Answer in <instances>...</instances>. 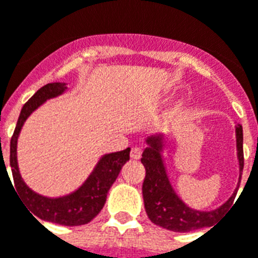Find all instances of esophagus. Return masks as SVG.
Wrapping results in <instances>:
<instances>
[{
    "label": "esophagus",
    "instance_id": "34e87169",
    "mask_svg": "<svg viewBox=\"0 0 258 258\" xmlns=\"http://www.w3.org/2000/svg\"><path fill=\"white\" fill-rule=\"evenodd\" d=\"M141 154H142V150L140 148H137V146H134V148H132L131 150V157L133 159H140L141 158Z\"/></svg>",
    "mask_w": 258,
    "mask_h": 258
}]
</instances>
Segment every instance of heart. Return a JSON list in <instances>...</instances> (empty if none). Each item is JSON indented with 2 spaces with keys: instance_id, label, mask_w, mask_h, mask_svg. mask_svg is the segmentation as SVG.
<instances>
[{
  "instance_id": "obj_1",
  "label": "heart",
  "mask_w": 258,
  "mask_h": 258,
  "mask_svg": "<svg viewBox=\"0 0 258 258\" xmlns=\"http://www.w3.org/2000/svg\"><path fill=\"white\" fill-rule=\"evenodd\" d=\"M183 108H184V101L182 99L175 100L169 109H167V112H166L165 120L167 122H174V121H176L180 117V114H182Z\"/></svg>"
}]
</instances>
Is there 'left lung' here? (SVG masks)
<instances>
[{"mask_svg": "<svg viewBox=\"0 0 258 258\" xmlns=\"http://www.w3.org/2000/svg\"><path fill=\"white\" fill-rule=\"evenodd\" d=\"M236 134V153L239 162V179L237 186L231 197L224 203L215 210H197L190 207L182 198L170 180L169 171L166 167L165 149L167 145V137L165 134H153L149 136L145 142L146 148L142 153L141 162L145 166L146 175L142 183V198H144L145 210L149 219L155 225L172 232H190L199 228H206L214 224V221L224 215L233 203L240 180H241L242 167H244V153H242V126L235 125Z\"/></svg>", "mask_w": 258, "mask_h": 258, "instance_id": "1", "label": "left lung"}]
</instances>
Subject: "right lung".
<instances>
[{
	"label": "right lung",
	"instance_id": "1",
	"mask_svg": "<svg viewBox=\"0 0 258 258\" xmlns=\"http://www.w3.org/2000/svg\"><path fill=\"white\" fill-rule=\"evenodd\" d=\"M67 89L68 87L66 83H48L38 89L33 97L23 105L17 121L16 131L10 141V167H12L17 192L23 198L25 206H27L30 212H33L34 219L37 216L43 221L75 227V225H84L89 223L103 210L108 191L117 179L121 167L129 161L131 148L125 149L122 152L106 153L101 155L91 174L87 176V179L75 191L67 195L51 198L31 190L19 172L18 158H17L19 133L34 110L43 105L47 100L63 95Z\"/></svg>",
	"mask_w": 258,
	"mask_h": 258
}]
</instances>
